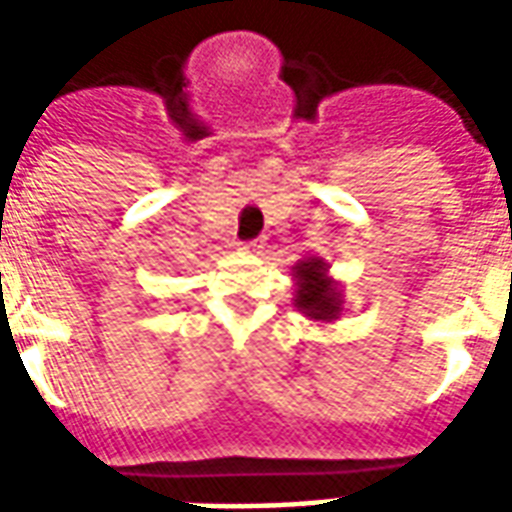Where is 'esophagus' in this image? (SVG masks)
<instances>
[{
  "instance_id": "obj_1",
  "label": "esophagus",
  "mask_w": 512,
  "mask_h": 512,
  "mask_svg": "<svg viewBox=\"0 0 512 512\" xmlns=\"http://www.w3.org/2000/svg\"><path fill=\"white\" fill-rule=\"evenodd\" d=\"M241 252H246V255H260V249H263V241H246V244L238 246Z\"/></svg>"
}]
</instances>
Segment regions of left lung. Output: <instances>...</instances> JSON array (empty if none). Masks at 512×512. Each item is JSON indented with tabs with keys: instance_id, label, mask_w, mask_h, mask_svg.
I'll return each instance as SVG.
<instances>
[{
	"instance_id": "1",
	"label": "left lung",
	"mask_w": 512,
	"mask_h": 512,
	"mask_svg": "<svg viewBox=\"0 0 512 512\" xmlns=\"http://www.w3.org/2000/svg\"><path fill=\"white\" fill-rule=\"evenodd\" d=\"M296 296L293 304L304 312V318L315 323H334L343 315V290L340 282L329 277V263L323 257L312 255L293 266Z\"/></svg>"
}]
</instances>
